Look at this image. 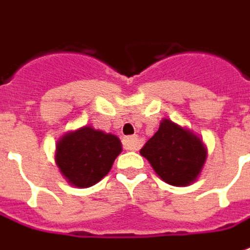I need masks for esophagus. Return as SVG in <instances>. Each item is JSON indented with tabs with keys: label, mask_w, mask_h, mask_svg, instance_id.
Returning a JSON list of instances; mask_svg holds the SVG:
<instances>
[{
	"label": "esophagus",
	"mask_w": 250,
	"mask_h": 250,
	"mask_svg": "<svg viewBox=\"0 0 250 250\" xmlns=\"http://www.w3.org/2000/svg\"><path fill=\"white\" fill-rule=\"evenodd\" d=\"M122 143L126 150H138L140 147V140L138 136H128L122 140Z\"/></svg>",
	"instance_id": "esophagus-1"
}]
</instances>
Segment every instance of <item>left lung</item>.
Here are the masks:
<instances>
[{"label":"left lung","mask_w":250,"mask_h":250,"mask_svg":"<svg viewBox=\"0 0 250 250\" xmlns=\"http://www.w3.org/2000/svg\"><path fill=\"white\" fill-rule=\"evenodd\" d=\"M140 154L166 184L188 187L200 175L207 149L202 138L189 128L163 118L159 130L140 149Z\"/></svg>","instance_id":"obj_1"}]
</instances>
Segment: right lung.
I'll return each instance as SVG.
<instances>
[{
  "label": "right lung",
  "mask_w": 250,
  "mask_h": 250,
  "mask_svg": "<svg viewBox=\"0 0 250 250\" xmlns=\"http://www.w3.org/2000/svg\"><path fill=\"white\" fill-rule=\"evenodd\" d=\"M121 151L118 136L86 125L60 138L55 146V164L68 184L89 188L110 172Z\"/></svg>",
  "instance_id": "obj_1"
}]
</instances>
